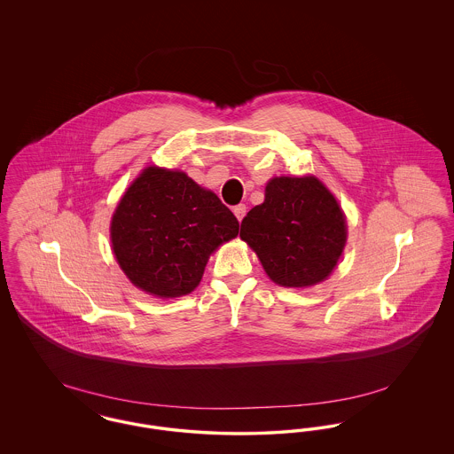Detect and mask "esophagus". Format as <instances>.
Returning a JSON list of instances; mask_svg holds the SVG:
<instances>
[{"instance_id": "1", "label": "esophagus", "mask_w": 454, "mask_h": 454, "mask_svg": "<svg viewBox=\"0 0 454 454\" xmlns=\"http://www.w3.org/2000/svg\"><path fill=\"white\" fill-rule=\"evenodd\" d=\"M233 213H235V216L238 217V221H241L245 215H247V206L245 204H238L233 207Z\"/></svg>"}]
</instances>
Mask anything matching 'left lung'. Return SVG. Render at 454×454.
Wrapping results in <instances>:
<instances>
[{
    "label": "left lung",
    "instance_id": "8db88e82",
    "mask_svg": "<svg viewBox=\"0 0 454 454\" xmlns=\"http://www.w3.org/2000/svg\"><path fill=\"white\" fill-rule=\"evenodd\" d=\"M239 237L259 255L267 276L286 287L324 281L346 245V217L315 176H279L263 204L241 221Z\"/></svg>",
    "mask_w": 454,
    "mask_h": 454
}]
</instances>
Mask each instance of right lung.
<instances>
[{
  "label": "right lung",
  "mask_w": 454,
  "mask_h": 454,
  "mask_svg": "<svg viewBox=\"0 0 454 454\" xmlns=\"http://www.w3.org/2000/svg\"><path fill=\"white\" fill-rule=\"evenodd\" d=\"M238 230L237 217L216 194L184 172L150 167L121 199L110 237L134 286L176 298L194 291L209 255Z\"/></svg>",
  "instance_id": "add662e5"
}]
</instances>
